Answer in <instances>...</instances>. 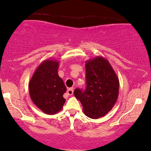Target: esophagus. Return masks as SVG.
<instances>
[{
  "instance_id": "34e87169",
  "label": "esophagus",
  "mask_w": 151,
  "mask_h": 151,
  "mask_svg": "<svg viewBox=\"0 0 151 151\" xmlns=\"http://www.w3.org/2000/svg\"><path fill=\"white\" fill-rule=\"evenodd\" d=\"M74 93V89L73 88H69L67 90V94L69 95V96H71Z\"/></svg>"
}]
</instances>
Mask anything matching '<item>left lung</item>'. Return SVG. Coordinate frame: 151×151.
<instances>
[{
	"mask_svg": "<svg viewBox=\"0 0 151 151\" xmlns=\"http://www.w3.org/2000/svg\"><path fill=\"white\" fill-rule=\"evenodd\" d=\"M87 86L85 90L75 89L74 95L82 105L87 116H104L115 105L119 96V81L106 58L97 56L85 63Z\"/></svg>",
	"mask_w": 151,
	"mask_h": 151,
	"instance_id": "obj_1",
	"label": "left lung"
}]
</instances>
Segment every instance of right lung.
Here are the masks:
<instances>
[{
    "mask_svg": "<svg viewBox=\"0 0 151 151\" xmlns=\"http://www.w3.org/2000/svg\"><path fill=\"white\" fill-rule=\"evenodd\" d=\"M59 62L47 59L38 66L29 82V96L34 104L42 112L53 115L62 109L66 88L58 76Z\"/></svg>",
    "mask_w": 151,
    "mask_h": 151,
    "instance_id": "obj_1",
    "label": "right lung"
}]
</instances>
